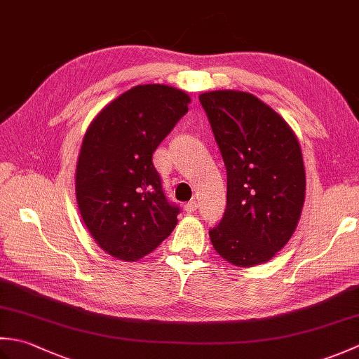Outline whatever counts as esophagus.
<instances>
[{
  "instance_id": "esophagus-1",
  "label": "esophagus",
  "mask_w": 359,
  "mask_h": 359,
  "mask_svg": "<svg viewBox=\"0 0 359 359\" xmlns=\"http://www.w3.org/2000/svg\"><path fill=\"white\" fill-rule=\"evenodd\" d=\"M184 208H185L187 212H194L197 210V202L196 201H189V202L185 203Z\"/></svg>"
}]
</instances>
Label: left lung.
<instances>
[{"mask_svg": "<svg viewBox=\"0 0 359 359\" xmlns=\"http://www.w3.org/2000/svg\"><path fill=\"white\" fill-rule=\"evenodd\" d=\"M199 100L226 168V208L210 230L212 247L238 266L270 261L292 238L306 199L299 142L248 93L212 90Z\"/></svg>", "mask_w": 359, "mask_h": 359, "instance_id": "obj_1", "label": "left lung"}]
</instances>
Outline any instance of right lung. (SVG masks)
Instances as JSON below:
<instances>
[{
  "label": "right lung",
  "instance_id": "obj_1",
  "mask_svg": "<svg viewBox=\"0 0 359 359\" xmlns=\"http://www.w3.org/2000/svg\"><path fill=\"white\" fill-rule=\"evenodd\" d=\"M171 86L140 85L111 102L83 139L75 191L83 222L106 253L133 262L171 234L180 208L168 201L152 152L188 112Z\"/></svg>",
  "mask_w": 359,
  "mask_h": 359
}]
</instances>
